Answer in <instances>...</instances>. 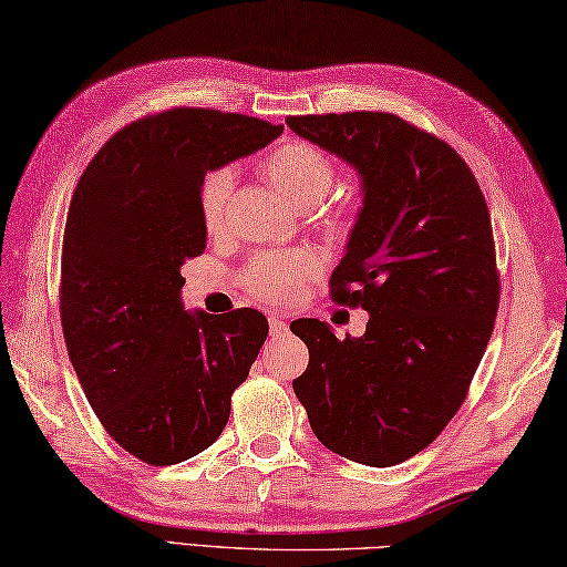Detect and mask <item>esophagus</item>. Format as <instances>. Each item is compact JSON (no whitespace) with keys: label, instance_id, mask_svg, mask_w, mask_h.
<instances>
[{"label":"esophagus","instance_id":"34e87169","mask_svg":"<svg viewBox=\"0 0 567 567\" xmlns=\"http://www.w3.org/2000/svg\"><path fill=\"white\" fill-rule=\"evenodd\" d=\"M268 321H270V336H272V339H280V336L287 333V321L282 317L270 315Z\"/></svg>","mask_w":567,"mask_h":567}]
</instances>
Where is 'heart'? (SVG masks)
<instances>
[{
  "instance_id": "1",
  "label": "heart",
  "mask_w": 567,
  "mask_h": 567,
  "mask_svg": "<svg viewBox=\"0 0 567 567\" xmlns=\"http://www.w3.org/2000/svg\"><path fill=\"white\" fill-rule=\"evenodd\" d=\"M262 171L270 183L299 209H315L329 197L339 177L329 153L307 141H287L262 158ZM234 189L231 167H216L199 187V214L207 231H219L226 219V204ZM319 272V258L311 250L262 252L244 272V285L268 302L285 305L302 290L307 277Z\"/></svg>"
}]
</instances>
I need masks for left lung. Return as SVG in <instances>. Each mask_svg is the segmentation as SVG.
I'll list each match as a JSON object with an SVG mask.
<instances>
[{
  "instance_id": "1",
  "label": "left lung",
  "mask_w": 567,
  "mask_h": 567,
  "mask_svg": "<svg viewBox=\"0 0 567 567\" xmlns=\"http://www.w3.org/2000/svg\"><path fill=\"white\" fill-rule=\"evenodd\" d=\"M297 136L360 175L363 207L331 275L363 307L360 339L292 323L309 365L292 388L311 431L348 461L390 467L424 451L461 409L499 307L483 192L449 143L388 112L287 116Z\"/></svg>"
}]
</instances>
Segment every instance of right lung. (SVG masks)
<instances>
[{
    "instance_id": "right-lung-1",
    "label": "right lung",
    "mask_w": 567,
    "mask_h": 567,
    "mask_svg": "<svg viewBox=\"0 0 567 567\" xmlns=\"http://www.w3.org/2000/svg\"><path fill=\"white\" fill-rule=\"evenodd\" d=\"M280 134L216 110L143 116L104 143L72 192L60 262L68 355L106 433L143 463H183L219 439L268 336L248 307L189 315L179 268L207 246L204 175Z\"/></svg>"
}]
</instances>
